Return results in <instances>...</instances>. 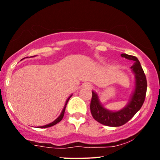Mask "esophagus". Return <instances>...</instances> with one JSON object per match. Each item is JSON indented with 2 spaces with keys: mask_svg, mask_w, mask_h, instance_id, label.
Instances as JSON below:
<instances>
[{
  "mask_svg": "<svg viewBox=\"0 0 160 160\" xmlns=\"http://www.w3.org/2000/svg\"><path fill=\"white\" fill-rule=\"evenodd\" d=\"M85 86L86 87V88H91L92 87V85L91 84V83H86V85H85Z\"/></svg>",
  "mask_w": 160,
  "mask_h": 160,
  "instance_id": "obj_1",
  "label": "esophagus"
}]
</instances>
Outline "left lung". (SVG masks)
I'll return each instance as SVG.
<instances>
[{
  "label": "left lung",
  "instance_id": "left-lung-1",
  "mask_svg": "<svg viewBox=\"0 0 160 160\" xmlns=\"http://www.w3.org/2000/svg\"><path fill=\"white\" fill-rule=\"evenodd\" d=\"M121 56L135 62L131 68L136 78V88L128 106L119 112H110L101 106L98 95L92 92L90 110L93 118L98 122L107 126L118 127L128 122L142 106L146 95V77L138 59L135 56L126 54H122Z\"/></svg>",
  "mask_w": 160,
  "mask_h": 160
}]
</instances>
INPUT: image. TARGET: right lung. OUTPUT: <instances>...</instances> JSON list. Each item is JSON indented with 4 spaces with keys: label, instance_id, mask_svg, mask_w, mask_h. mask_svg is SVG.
<instances>
[{
    "label": "right lung",
    "instance_id": "right-lung-1",
    "mask_svg": "<svg viewBox=\"0 0 160 160\" xmlns=\"http://www.w3.org/2000/svg\"><path fill=\"white\" fill-rule=\"evenodd\" d=\"M72 96H70L69 98H68V99L67 100H66V104H65V106H64V108H63V109H62V112H61V114H60V115L59 117H58V118H57L54 121V122H52V123H50V124H48V125H43V126H40V127H38V128H48V127H51V126H53V125H56L57 123H58L59 122H60V121L62 120V117H63V116H64V113H65V109H66V105H67V103H68V100H69L70 99V98Z\"/></svg>",
    "mask_w": 160,
    "mask_h": 160
}]
</instances>
